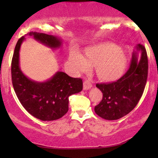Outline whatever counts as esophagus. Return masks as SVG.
Returning a JSON list of instances; mask_svg holds the SVG:
<instances>
[{
	"label": "esophagus",
	"instance_id": "1",
	"mask_svg": "<svg viewBox=\"0 0 158 158\" xmlns=\"http://www.w3.org/2000/svg\"><path fill=\"white\" fill-rule=\"evenodd\" d=\"M91 87H92V84L90 79H85L84 81V83H83V89L88 90L90 89Z\"/></svg>",
	"mask_w": 158,
	"mask_h": 158
}]
</instances>
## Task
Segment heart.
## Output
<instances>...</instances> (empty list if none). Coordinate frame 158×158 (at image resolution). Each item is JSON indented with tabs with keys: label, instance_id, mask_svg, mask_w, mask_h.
<instances>
[{
	"label": "heart",
	"instance_id": "obj_1",
	"mask_svg": "<svg viewBox=\"0 0 158 158\" xmlns=\"http://www.w3.org/2000/svg\"><path fill=\"white\" fill-rule=\"evenodd\" d=\"M69 62L77 73L88 71L90 64L97 65L98 77L102 80L112 81L122 75L126 58L117 45L105 43L88 49L85 58L79 52H72L69 56Z\"/></svg>",
	"mask_w": 158,
	"mask_h": 158
}]
</instances>
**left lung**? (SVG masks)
<instances>
[{
	"label": "left lung",
	"mask_w": 158,
	"mask_h": 158,
	"mask_svg": "<svg viewBox=\"0 0 158 158\" xmlns=\"http://www.w3.org/2000/svg\"><path fill=\"white\" fill-rule=\"evenodd\" d=\"M141 59H137L138 52ZM148 57L146 48L139 44L133 52L128 70L120 79L111 83H101L96 86L103 94L101 102L95 106L98 116L107 120L124 117L135 108L142 97L148 77Z\"/></svg>",
	"instance_id": "8db88e82"
}]
</instances>
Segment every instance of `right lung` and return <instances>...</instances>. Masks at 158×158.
I'll return each mask as SVG.
<instances>
[{"instance_id": "add662e5", "label": "right lung", "mask_w": 158, "mask_h": 158, "mask_svg": "<svg viewBox=\"0 0 158 158\" xmlns=\"http://www.w3.org/2000/svg\"><path fill=\"white\" fill-rule=\"evenodd\" d=\"M27 35L50 48L61 46L59 38L45 33L30 32ZM24 36L18 41L12 59L11 73L14 90L23 108L35 118L43 121L56 120L68 110L69 97L82 90V79L69 77L64 72H57L44 82L28 79L19 67V50Z\"/></svg>"}]
</instances>
